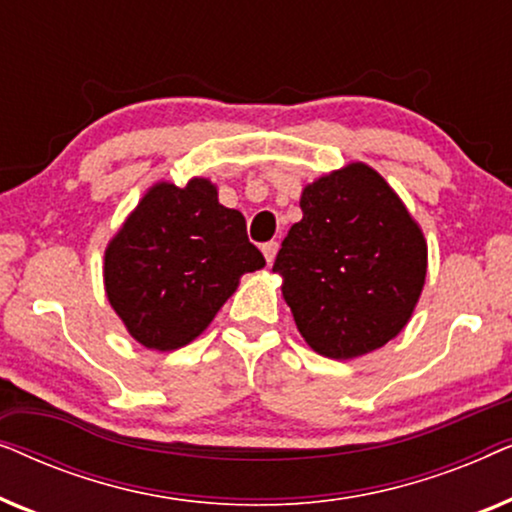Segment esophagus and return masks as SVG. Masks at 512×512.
Segmentation results:
<instances>
[{
  "label": "esophagus",
  "mask_w": 512,
  "mask_h": 512,
  "mask_svg": "<svg viewBox=\"0 0 512 512\" xmlns=\"http://www.w3.org/2000/svg\"><path fill=\"white\" fill-rule=\"evenodd\" d=\"M277 251H279V244H277V242H268V244H263V256H265V261H268V265L275 263Z\"/></svg>",
  "instance_id": "obj_1"
}]
</instances>
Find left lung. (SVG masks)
Wrapping results in <instances>:
<instances>
[{
  "mask_svg": "<svg viewBox=\"0 0 512 512\" xmlns=\"http://www.w3.org/2000/svg\"><path fill=\"white\" fill-rule=\"evenodd\" d=\"M300 209L303 219L272 265L300 335L335 361L384 347L408 324L424 289L419 223L366 163L314 179Z\"/></svg>",
  "mask_w": 512,
  "mask_h": 512,
  "instance_id": "left-lung-1",
  "label": "left lung"
}]
</instances>
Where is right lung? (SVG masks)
Here are the masks:
<instances>
[{"label":"right lung","instance_id":"obj_1","mask_svg":"<svg viewBox=\"0 0 512 512\" xmlns=\"http://www.w3.org/2000/svg\"><path fill=\"white\" fill-rule=\"evenodd\" d=\"M265 258L237 209L205 177L158 181L104 249V291L139 345L172 352L193 342Z\"/></svg>","mask_w":512,"mask_h":512}]
</instances>
